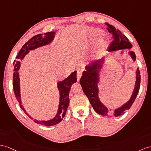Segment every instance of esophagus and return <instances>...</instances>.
<instances>
[{"label":"esophagus","mask_w":151,"mask_h":151,"mask_svg":"<svg viewBox=\"0 0 151 151\" xmlns=\"http://www.w3.org/2000/svg\"><path fill=\"white\" fill-rule=\"evenodd\" d=\"M82 73H83V70H78V72H77V79H78V81H79L80 78H81Z\"/></svg>","instance_id":"1"}]
</instances>
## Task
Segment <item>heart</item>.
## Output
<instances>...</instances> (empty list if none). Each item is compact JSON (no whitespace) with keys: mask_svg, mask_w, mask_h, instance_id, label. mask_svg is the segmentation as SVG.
Instances as JSON below:
<instances>
[{"mask_svg":"<svg viewBox=\"0 0 151 151\" xmlns=\"http://www.w3.org/2000/svg\"><path fill=\"white\" fill-rule=\"evenodd\" d=\"M100 33H101L100 31H99L96 32V34H97V35H100Z\"/></svg>","mask_w":151,"mask_h":151,"instance_id":"heart-1","label":"heart"}]
</instances>
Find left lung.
<instances>
[{"instance_id":"1","label":"left lung","mask_w":151,"mask_h":151,"mask_svg":"<svg viewBox=\"0 0 151 151\" xmlns=\"http://www.w3.org/2000/svg\"><path fill=\"white\" fill-rule=\"evenodd\" d=\"M108 25V31L111 33L113 37V41L109 45L108 49L109 52H112L120 49H129L131 47V44L129 42L128 38L123 35L118 29L115 27L106 23ZM130 54L133 59L136 60V55L134 52H130ZM102 61V58L99 59L96 61L91 62L90 64L86 66V71H84L83 76L80 79V84L82 86L84 93L89 99L91 105L92 106L93 109L98 114L102 116H118L124 113L126 110L130 109L132 104H133L138 95L140 86V72L138 68L137 70V81H136L134 91L131 98L126 104L123 105L122 107L115 109V112H111L102 104L100 102L98 97L99 90L97 88V83L99 81L98 72L101 68V63Z\"/></svg>"}]
</instances>
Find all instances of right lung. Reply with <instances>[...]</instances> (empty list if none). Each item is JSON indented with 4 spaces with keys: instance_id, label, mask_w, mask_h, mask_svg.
<instances>
[{
    "instance_id": "add662e5",
    "label": "right lung",
    "mask_w": 151,
    "mask_h": 151,
    "mask_svg": "<svg viewBox=\"0 0 151 151\" xmlns=\"http://www.w3.org/2000/svg\"><path fill=\"white\" fill-rule=\"evenodd\" d=\"M54 32H45L44 34H39L33 36L30 40L25 43L23 47L21 48L20 50L18 52V55L16 57L17 60H14L13 62L14 65V73L13 76V86L14 94L15 95L17 100L20 104V107L23 110L24 113L30 118L32 119L31 116H29L28 114L25 111L24 108L22 105V102L20 99V83H19V76H18V70L20 68V60H22L25 54L29 52V50H33L38 47L47 45L54 38ZM77 71H74L71 73L68 78H67L63 81L59 82L58 83V89L60 90V101L59 104V108L56 116L52 120L49 121H38L35 120L34 122L36 124L42 125L44 126H51L60 123L61 121L63 119L67 109L68 108L69 104V91L70 90L71 86L72 84L77 81L76 78Z\"/></svg>"
}]
</instances>
